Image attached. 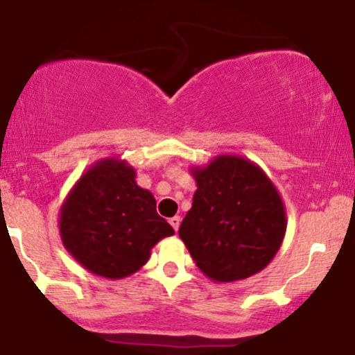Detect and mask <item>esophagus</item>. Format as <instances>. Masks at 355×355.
<instances>
[{
	"label": "esophagus",
	"mask_w": 355,
	"mask_h": 355,
	"mask_svg": "<svg viewBox=\"0 0 355 355\" xmlns=\"http://www.w3.org/2000/svg\"><path fill=\"white\" fill-rule=\"evenodd\" d=\"M168 222H170V225H172V227H173V230H175V232H177V230H178V227H180V222H182V218H180V217H178V215H175V217H172V218H170V220H168Z\"/></svg>",
	"instance_id": "esophagus-1"
}]
</instances>
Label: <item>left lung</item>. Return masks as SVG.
I'll use <instances>...</instances> for the list:
<instances>
[{
	"mask_svg": "<svg viewBox=\"0 0 355 355\" xmlns=\"http://www.w3.org/2000/svg\"><path fill=\"white\" fill-rule=\"evenodd\" d=\"M190 172L197 190L178 235L197 267L214 282L263 270L287 230L284 202L267 173L237 155H218Z\"/></svg>",
	"mask_w": 355,
	"mask_h": 355,
	"instance_id": "left-lung-1",
	"label": "left lung"
}]
</instances>
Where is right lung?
Masks as SVG:
<instances>
[{"label": "right lung", "mask_w": 355, "mask_h": 355, "mask_svg": "<svg viewBox=\"0 0 355 355\" xmlns=\"http://www.w3.org/2000/svg\"><path fill=\"white\" fill-rule=\"evenodd\" d=\"M135 177L125 160L103 158L81 175L61 205V242L92 274L112 280L135 274L150 250L175 234Z\"/></svg>", "instance_id": "add662e5"}]
</instances>
